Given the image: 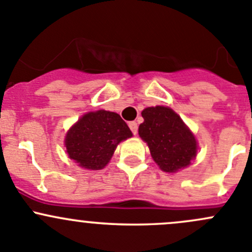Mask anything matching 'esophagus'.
I'll return each instance as SVG.
<instances>
[{
  "label": "esophagus",
  "mask_w": 252,
  "mask_h": 252,
  "mask_svg": "<svg viewBox=\"0 0 252 252\" xmlns=\"http://www.w3.org/2000/svg\"><path fill=\"white\" fill-rule=\"evenodd\" d=\"M129 128L133 131L134 135H136V133H138V123L136 122H129Z\"/></svg>",
  "instance_id": "obj_1"
}]
</instances>
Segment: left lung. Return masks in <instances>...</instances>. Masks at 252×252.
<instances>
[{
	"mask_svg": "<svg viewBox=\"0 0 252 252\" xmlns=\"http://www.w3.org/2000/svg\"><path fill=\"white\" fill-rule=\"evenodd\" d=\"M144 123L139 135L150 147L152 158L164 172H177L189 166L196 156V140L180 117L163 106L141 112Z\"/></svg>",
	"mask_w": 252,
	"mask_h": 252,
	"instance_id": "1",
	"label": "left lung"
}]
</instances>
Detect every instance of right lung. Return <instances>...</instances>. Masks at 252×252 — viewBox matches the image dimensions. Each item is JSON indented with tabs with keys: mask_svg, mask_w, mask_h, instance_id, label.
<instances>
[{
	"mask_svg": "<svg viewBox=\"0 0 252 252\" xmlns=\"http://www.w3.org/2000/svg\"><path fill=\"white\" fill-rule=\"evenodd\" d=\"M133 135L121 116L114 112L86 113L65 136V147L72 159L86 169H102L117 145Z\"/></svg>",
	"mask_w": 252,
	"mask_h": 252,
	"instance_id": "obj_1",
	"label": "right lung"
}]
</instances>
